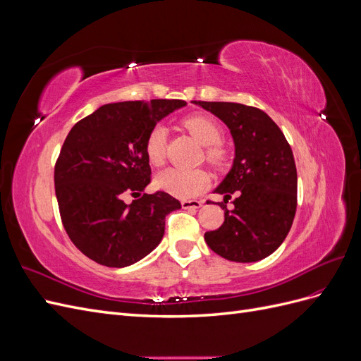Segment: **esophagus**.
Returning a JSON list of instances; mask_svg holds the SVG:
<instances>
[{
  "label": "esophagus",
  "mask_w": 361,
  "mask_h": 361,
  "mask_svg": "<svg viewBox=\"0 0 361 361\" xmlns=\"http://www.w3.org/2000/svg\"><path fill=\"white\" fill-rule=\"evenodd\" d=\"M180 204L183 209H199L202 206V200H182Z\"/></svg>",
  "instance_id": "esophagus-1"
}]
</instances>
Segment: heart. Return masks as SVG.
<instances>
[{
	"mask_svg": "<svg viewBox=\"0 0 361 361\" xmlns=\"http://www.w3.org/2000/svg\"><path fill=\"white\" fill-rule=\"evenodd\" d=\"M182 125L190 130V134L206 146L204 158L211 166L220 169L227 162V150L223 146V129L209 116L194 114L183 118ZM166 143H167V130L164 126L157 125L150 129L146 138L145 152L152 166H162L166 159ZM157 187L167 191L176 197L190 199L202 192L207 183L209 176L204 170H183V169H167L161 171L157 179Z\"/></svg>",
	"mask_w": 361,
	"mask_h": 361,
	"instance_id": "obj_1",
	"label": "heart"
}]
</instances>
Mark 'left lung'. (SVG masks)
<instances>
[{
    "mask_svg": "<svg viewBox=\"0 0 361 361\" xmlns=\"http://www.w3.org/2000/svg\"><path fill=\"white\" fill-rule=\"evenodd\" d=\"M231 129L232 170L215 188L224 223L204 233L212 251L232 262H257L281 245L297 211V167L281 129L265 111L235 102L194 101ZM235 197L234 209L225 203Z\"/></svg>",
    "mask_w": 361,
    "mask_h": 361,
    "instance_id": "8db88e82",
    "label": "left lung"
}]
</instances>
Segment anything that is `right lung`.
Instances as JSON below:
<instances>
[{
	"label": "right lung",
	"mask_w": 361,
	"mask_h": 361,
	"mask_svg": "<svg viewBox=\"0 0 361 361\" xmlns=\"http://www.w3.org/2000/svg\"><path fill=\"white\" fill-rule=\"evenodd\" d=\"M180 99L106 104L71 129L54 169L64 231L96 264L133 265L164 236L166 216L180 202L164 191L143 194L150 183L146 138L162 117L185 106Z\"/></svg>",
	"instance_id": "right-lung-1"
}]
</instances>
